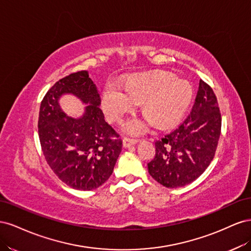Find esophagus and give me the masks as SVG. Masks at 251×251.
I'll return each instance as SVG.
<instances>
[{
    "label": "esophagus",
    "instance_id": "obj_1",
    "mask_svg": "<svg viewBox=\"0 0 251 251\" xmlns=\"http://www.w3.org/2000/svg\"><path fill=\"white\" fill-rule=\"evenodd\" d=\"M137 139H132V138H124L123 139V146L124 148H130L132 146H134V144L137 143Z\"/></svg>",
    "mask_w": 251,
    "mask_h": 251
}]
</instances>
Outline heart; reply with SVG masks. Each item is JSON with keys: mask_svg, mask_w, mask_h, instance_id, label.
I'll return each mask as SVG.
<instances>
[{"mask_svg": "<svg viewBox=\"0 0 251 251\" xmlns=\"http://www.w3.org/2000/svg\"><path fill=\"white\" fill-rule=\"evenodd\" d=\"M126 94L116 86H107L102 92L101 105L107 117L120 121L135 104L141 103L142 113L158 128L176 125L184 115L193 97V90L183 79L175 78L164 71L137 73L127 76L124 82ZM134 119L125 126V131L138 135L148 130L150 121Z\"/></svg>", "mask_w": 251, "mask_h": 251, "instance_id": "heart-1", "label": "heart"}]
</instances>
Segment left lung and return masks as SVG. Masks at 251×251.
Returning <instances> with one entry per match:
<instances>
[{"label":"left lung","mask_w":251,"mask_h":251,"mask_svg":"<svg viewBox=\"0 0 251 251\" xmlns=\"http://www.w3.org/2000/svg\"><path fill=\"white\" fill-rule=\"evenodd\" d=\"M220 134L221 113L217 97L200 79L191 114L176 130L155 142V157L148 163L150 175L169 188L192 183L214 159Z\"/></svg>","instance_id":"obj_1"}]
</instances>
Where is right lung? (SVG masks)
I'll return each instance as SVG.
<instances>
[{
	"mask_svg": "<svg viewBox=\"0 0 251 251\" xmlns=\"http://www.w3.org/2000/svg\"><path fill=\"white\" fill-rule=\"evenodd\" d=\"M65 94L76 96L87 104L82 117L65 115L58 102ZM100 105V94L88 71L59 79L41 103L37 126L45 159L64 183L79 191L103 184L123 148V140L105 123Z\"/></svg>",
	"mask_w": 251,
	"mask_h": 251,
	"instance_id": "obj_1",
	"label": "right lung"
}]
</instances>
